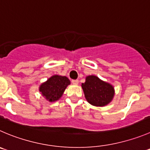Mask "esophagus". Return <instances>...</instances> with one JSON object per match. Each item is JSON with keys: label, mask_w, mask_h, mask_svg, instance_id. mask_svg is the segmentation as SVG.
<instances>
[{"label": "esophagus", "mask_w": 150, "mask_h": 150, "mask_svg": "<svg viewBox=\"0 0 150 150\" xmlns=\"http://www.w3.org/2000/svg\"><path fill=\"white\" fill-rule=\"evenodd\" d=\"M71 82H72L74 85H78V84H79V80H77V79H74V80L71 81Z\"/></svg>", "instance_id": "obj_1"}]
</instances>
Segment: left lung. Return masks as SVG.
I'll return each instance as SVG.
<instances>
[{"label":"left lung","mask_w":150,"mask_h":150,"mask_svg":"<svg viewBox=\"0 0 150 150\" xmlns=\"http://www.w3.org/2000/svg\"><path fill=\"white\" fill-rule=\"evenodd\" d=\"M85 99L88 103L96 107H104L112 100L115 95L114 87L94 75L87 76L82 84Z\"/></svg>","instance_id":"left-lung-1"}]
</instances>
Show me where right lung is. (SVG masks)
<instances>
[{
  "label": "right lung",
  "instance_id": "add662e5",
  "mask_svg": "<svg viewBox=\"0 0 150 150\" xmlns=\"http://www.w3.org/2000/svg\"><path fill=\"white\" fill-rule=\"evenodd\" d=\"M70 84L71 82L65 76L54 75L40 85L39 91L47 101L54 102L62 97Z\"/></svg>",
  "mask_w": 150,
  "mask_h": 150
}]
</instances>
